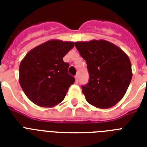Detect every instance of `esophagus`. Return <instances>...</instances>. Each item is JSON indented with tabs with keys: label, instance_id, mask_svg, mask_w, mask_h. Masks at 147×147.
<instances>
[{
	"label": "esophagus",
	"instance_id": "34e87169",
	"mask_svg": "<svg viewBox=\"0 0 147 147\" xmlns=\"http://www.w3.org/2000/svg\"><path fill=\"white\" fill-rule=\"evenodd\" d=\"M75 78H76V82L78 83V75H76V76H75Z\"/></svg>",
	"mask_w": 147,
	"mask_h": 147
}]
</instances>
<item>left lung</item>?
Here are the masks:
<instances>
[{"instance_id": "obj_1", "label": "left lung", "mask_w": 147, "mask_h": 147, "mask_svg": "<svg viewBox=\"0 0 147 147\" xmlns=\"http://www.w3.org/2000/svg\"><path fill=\"white\" fill-rule=\"evenodd\" d=\"M76 49L86 61L89 73L82 93L90 105L109 108L124 96L132 78L130 59L118 47L106 40L76 42Z\"/></svg>"}]
</instances>
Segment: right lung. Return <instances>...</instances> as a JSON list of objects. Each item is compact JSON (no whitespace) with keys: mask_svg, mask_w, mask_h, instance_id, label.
<instances>
[{"mask_svg":"<svg viewBox=\"0 0 147 147\" xmlns=\"http://www.w3.org/2000/svg\"><path fill=\"white\" fill-rule=\"evenodd\" d=\"M73 42L49 40L31 49L20 62L19 82L27 98L35 105L53 107L62 102L75 78L68 73L63 57Z\"/></svg>","mask_w":147,"mask_h":147,"instance_id":"right-lung-1","label":"right lung"}]
</instances>
